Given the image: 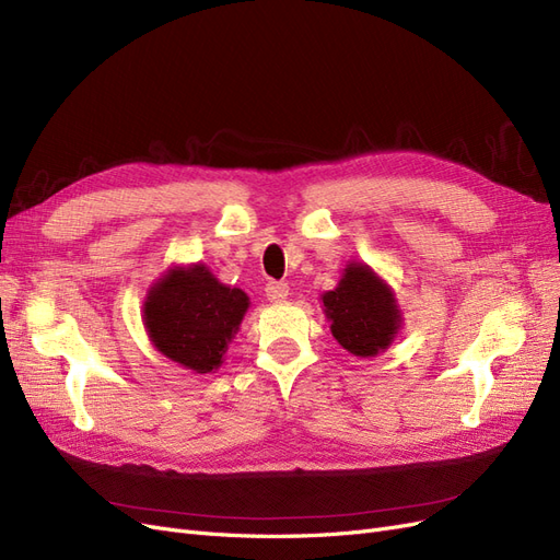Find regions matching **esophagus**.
I'll use <instances>...</instances> for the list:
<instances>
[{"label": "esophagus", "instance_id": "esophagus-1", "mask_svg": "<svg viewBox=\"0 0 560 560\" xmlns=\"http://www.w3.org/2000/svg\"><path fill=\"white\" fill-rule=\"evenodd\" d=\"M290 296V284L287 282H268L266 284V299L270 303H280Z\"/></svg>", "mask_w": 560, "mask_h": 560}]
</instances>
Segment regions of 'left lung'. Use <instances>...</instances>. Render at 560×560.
<instances>
[{
    "instance_id": "obj_1",
    "label": "left lung",
    "mask_w": 560,
    "mask_h": 560,
    "mask_svg": "<svg viewBox=\"0 0 560 560\" xmlns=\"http://www.w3.org/2000/svg\"><path fill=\"white\" fill-rule=\"evenodd\" d=\"M319 299L331 336L354 358L385 352L404 325L393 287L364 261H348L338 284Z\"/></svg>"
}]
</instances>
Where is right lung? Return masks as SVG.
<instances>
[{
	"label": "right lung",
	"mask_w": 560,
	"mask_h": 560,
	"mask_svg": "<svg viewBox=\"0 0 560 560\" xmlns=\"http://www.w3.org/2000/svg\"><path fill=\"white\" fill-rule=\"evenodd\" d=\"M249 308V296L219 282L206 264L171 266L149 287L142 322L149 341L167 360L194 374H210L224 354Z\"/></svg>",
	"instance_id": "add662e5"
}]
</instances>
